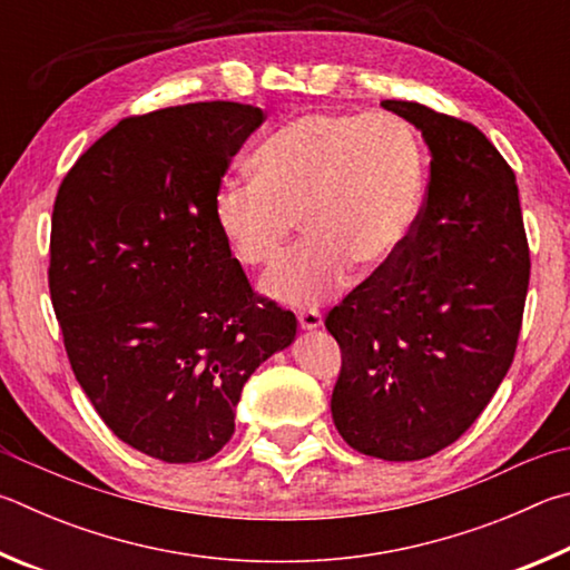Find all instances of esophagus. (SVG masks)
<instances>
[{
  "label": "esophagus",
  "instance_id": "1",
  "mask_svg": "<svg viewBox=\"0 0 570 570\" xmlns=\"http://www.w3.org/2000/svg\"><path fill=\"white\" fill-rule=\"evenodd\" d=\"M297 323H301L303 331H317L323 325V315L317 311H303L297 315Z\"/></svg>",
  "mask_w": 570,
  "mask_h": 570
}]
</instances>
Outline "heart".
I'll return each instance as SVG.
<instances>
[{
	"label": "heart",
	"instance_id": "1",
	"mask_svg": "<svg viewBox=\"0 0 570 570\" xmlns=\"http://www.w3.org/2000/svg\"><path fill=\"white\" fill-rule=\"evenodd\" d=\"M253 169L217 187L215 225L239 265L267 267L303 219L311 239L263 279L291 307L323 303L353 267L391 265L423 199L421 145L393 115H303L257 147Z\"/></svg>",
	"mask_w": 570,
	"mask_h": 570
}]
</instances>
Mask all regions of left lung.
<instances>
[{
	"mask_svg": "<svg viewBox=\"0 0 570 570\" xmlns=\"http://www.w3.org/2000/svg\"><path fill=\"white\" fill-rule=\"evenodd\" d=\"M421 129L431 183L401 253L333 307L343 367L331 411L357 453L421 461L455 443L513 363L528 239L513 169L481 129L383 99Z\"/></svg>",
	"mask_w": 570,
	"mask_h": 570,
	"instance_id": "obj_1",
	"label": "left lung"
}]
</instances>
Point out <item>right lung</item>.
Segmentation results:
<instances>
[{"label":"right lung","mask_w":570,"mask_h":570,"mask_svg":"<svg viewBox=\"0 0 570 570\" xmlns=\"http://www.w3.org/2000/svg\"><path fill=\"white\" fill-rule=\"evenodd\" d=\"M259 107L195 102L127 117L59 185L49 293L69 365L119 441L165 463L213 458L247 377L295 341L215 225Z\"/></svg>","instance_id":"1"}]
</instances>
